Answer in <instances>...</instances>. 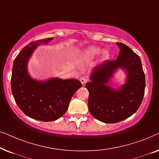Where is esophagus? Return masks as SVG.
Instances as JSON below:
<instances>
[{
  "mask_svg": "<svg viewBox=\"0 0 159 159\" xmlns=\"http://www.w3.org/2000/svg\"><path fill=\"white\" fill-rule=\"evenodd\" d=\"M80 82H81V83L82 84H84L87 82H88V79H87V78H85V77H80Z\"/></svg>",
  "mask_w": 159,
  "mask_h": 159,
  "instance_id": "esophagus-1",
  "label": "esophagus"
}]
</instances>
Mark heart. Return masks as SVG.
Wrapping results in <instances>:
<instances>
[{"label": "heart", "mask_w": 159, "mask_h": 159, "mask_svg": "<svg viewBox=\"0 0 159 159\" xmlns=\"http://www.w3.org/2000/svg\"><path fill=\"white\" fill-rule=\"evenodd\" d=\"M100 52H101V49L99 48L92 46L86 50L85 55L88 56V57H93V56H97L98 54H99ZM102 57H103V59H107L109 57V53L107 51H103V54H102Z\"/></svg>", "instance_id": "obj_1"}]
</instances>
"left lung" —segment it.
<instances>
[{
  "label": "left lung",
  "mask_w": 159,
  "mask_h": 159,
  "mask_svg": "<svg viewBox=\"0 0 159 159\" xmlns=\"http://www.w3.org/2000/svg\"><path fill=\"white\" fill-rule=\"evenodd\" d=\"M120 48L116 60H106L95 67L85 84L89 91L88 108L93 116L104 123L125 120L134 114L142 103L145 77L140 58L127 45L117 43ZM124 68L128 74L127 82L118 91L106 85L113 71Z\"/></svg>",
  "instance_id": "obj_1"
}]
</instances>
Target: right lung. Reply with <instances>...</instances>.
<instances>
[{
	"mask_svg": "<svg viewBox=\"0 0 159 159\" xmlns=\"http://www.w3.org/2000/svg\"><path fill=\"white\" fill-rule=\"evenodd\" d=\"M52 38L32 41L15 58L11 79V92L19 108L30 118L43 121L56 120L68 109L70 100L82 87L77 80L52 79L38 82L28 75L27 63L34 49Z\"/></svg>",
	"mask_w": 159,
	"mask_h": 159,
	"instance_id": "obj_1",
	"label": "right lung"
}]
</instances>
